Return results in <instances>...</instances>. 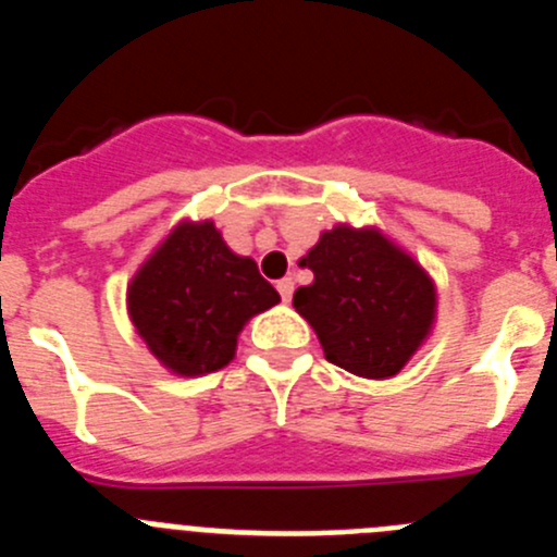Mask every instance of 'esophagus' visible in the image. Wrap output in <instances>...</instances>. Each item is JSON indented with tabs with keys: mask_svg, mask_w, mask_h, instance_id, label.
<instances>
[{
	"mask_svg": "<svg viewBox=\"0 0 557 557\" xmlns=\"http://www.w3.org/2000/svg\"><path fill=\"white\" fill-rule=\"evenodd\" d=\"M275 287H278V293H282L284 301H289V298H293V289H295L293 278H282V282L275 284Z\"/></svg>",
	"mask_w": 557,
	"mask_h": 557,
	"instance_id": "34e87169",
	"label": "esophagus"
}]
</instances>
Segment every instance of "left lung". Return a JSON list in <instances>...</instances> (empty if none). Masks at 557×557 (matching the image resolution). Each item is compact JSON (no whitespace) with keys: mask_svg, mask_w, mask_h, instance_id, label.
I'll use <instances>...</instances> for the list:
<instances>
[{"mask_svg":"<svg viewBox=\"0 0 557 557\" xmlns=\"http://www.w3.org/2000/svg\"><path fill=\"white\" fill-rule=\"evenodd\" d=\"M314 282L293 295L329 362L354 376L391 379L426 346L437 321V284L379 225L337 223L301 256Z\"/></svg>","mask_w":557,"mask_h":557,"instance_id":"1","label":"left lung"}]
</instances>
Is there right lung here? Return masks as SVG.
Returning a JSON list of instances; mask_svg holds the SVG:
<instances>
[{
  "instance_id": "add662e5",
  "label": "right lung",
  "mask_w": 557,
  "mask_h": 557,
  "mask_svg": "<svg viewBox=\"0 0 557 557\" xmlns=\"http://www.w3.org/2000/svg\"><path fill=\"white\" fill-rule=\"evenodd\" d=\"M282 301L250 256L225 245L214 220L172 225L127 282L133 329L172 376H206L236 357L245 323Z\"/></svg>"
}]
</instances>
